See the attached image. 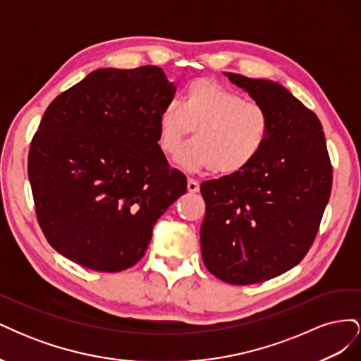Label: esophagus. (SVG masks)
Here are the masks:
<instances>
[{
	"mask_svg": "<svg viewBox=\"0 0 361 361\" xmlns=\"http://www.w3.org/2000/svg\"><path fill=\"white\" fill-rule=\"evenodd\" d=\"M187 188H188L190 192H197V191L200 190V185H199L197 180L190 178V179H188V183H187Z\"/></svg>",
	"mask_w": 361,
	"mask_h": 361,
	"instance_id": "34e87169",
	"label": "esophagus"
}]
</instances>
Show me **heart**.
<instances>
[{
  "mask_svg": "<svg viewBox=\"0 0 361 361\" xmlns=\"http://www.w3.org/2000/svg\"><path fill=\"white\" fill-rule=\"evenodd\" d=\"M192 130L178 162L187 170L209 169L220 176L245 170L264 150L271 117L265 106L212 80H194L180 105L169 102L158 117V143L166 155L176 154Z\"/></svg>",
  "mask_w": 361,
  "mask_h": 361,
  "instance_id": "1",
  "label": "heart"
}]
</instances>
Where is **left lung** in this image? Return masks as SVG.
<instances>
[{
    "mask_svg": "<svg viewBox=\"0 0 361 361\" xmlns=\"http://www.w3.org/2000/svg\"><path fill=\"white\" fill-rule=\"evenodd\" d=\"M267 108L271 130L245 170L200 185L207 271L231 285H253L289 271L307 255L329 203L333 167L319 118L285 87L227 73Z\"/></svg>",
    "mask_w": 361,
    "mask_h": 361,
    "instance_id": "1",
    "label": "left lung"
}]
</instances>
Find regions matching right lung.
<instances>
[{
	"label": "right lung",
	"mask_w": 361,
	"mask_h": 361,
	"mask_svg": "<svg viewBox=\"0 0 361 361\" xmlns=\"http://www.w3.org/2000/svg\"><path fill=\"white\" fill-rule=\"evenodd\" d=\"M174 84L157 66L97 69L47 108L28 154V179L47 241L81 267H134L158 218L187 192L158 145Z\"/></svg>",
	"instance_id": "add662e5"
}]
</instances>
